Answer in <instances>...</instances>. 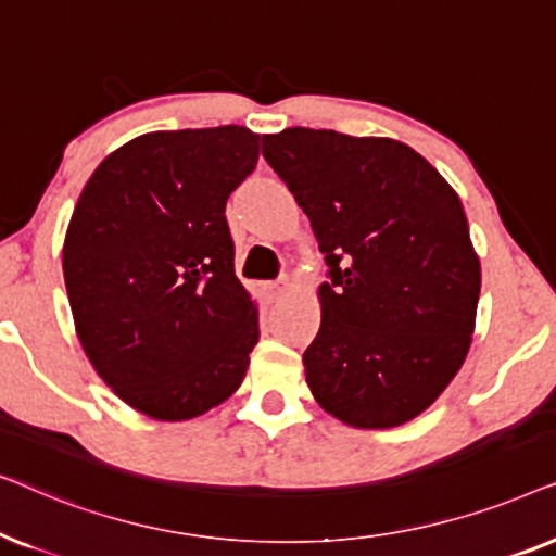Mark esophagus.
<instances>
[{"label":"esophagus","instance_id":"obj_1","mask_svg":"<svg viewBox=\"0 0 556 556\" xmlns=\"http://www.w3.org/2000/svg\"><path fill=\"white\" fill-rule=\"evenodd\" d=\"M286 288H288L286 280H276V283H270V286H268V291H270L273 299H278L280 293H286Z\"/></svg>","mask_w":556,"mask_h":556}]
</instances>
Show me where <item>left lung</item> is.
I'll list each match as a JSON object with an SVG mask.
<instances>
[{"label":"left lung","mask_w":556,"mask_h":556,"mask_svg":"<svg viewBox=\"0 0 556 556\" xmlns=\"http://www.w3.org/2000/svg\"><path fill=\"white\" fill-rule=\"evenodd\" d=\"M263 156L311 219L329 280L303 352L318 405L352 428H394L466 362L481 263L453 187L407 143L326 128L263 136Z\"/></svg>","instance_id":"1"}]
</instances>
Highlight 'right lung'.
<instances>
[{
    "label": "right lung",
    "mask_w": 556,
    "mask_h": 556,
    "mask_svg": "<svg viewBox=\"0 0 556 556\" xmlns=\"http://www.w3.org/2000/svg\"><path fill=\"white\" fill-rule=\"evenodd\" d=\"M257 154L245 126L143 134L103 159L73 210L75 331L103 382L154 420L230 397L261 339L225 217Z\"/></svg>",
    "instance_id": "right-lung-1"
}]
</instances>
